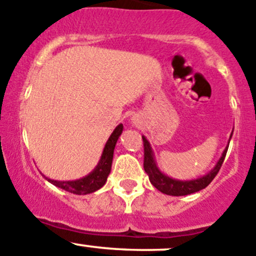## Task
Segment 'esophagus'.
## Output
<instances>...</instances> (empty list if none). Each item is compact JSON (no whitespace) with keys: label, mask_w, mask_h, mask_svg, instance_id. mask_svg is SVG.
Masks as SVG:
<instances>
[{"label":"esophagus","mask_w":256,"mask_h":256,"mask_svg":"<svg viewBox=\"0 0 256 256\" xmlns=\"http://www.w3.org/2000/svg\"><path fill=\"white\" fill-rule=\"evenodd\" d=\"M131 120H132V122L135 124V125H138V124L140 122V120H138V118H136V116H132V118H131Z\"/></svg>","instance_id":"esophagus-1"}]
</instances>
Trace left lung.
Listing matches in <instances>:
<instances>
[{
    "mask_svg": "<svg viewBox=\"0 0 256 256\" xmlns=\"http://www.w3.org/2000/svg\"><path fill=\"white\" fill-rule=\"evenodd\" d=\"M232 135H233V132H232ZM232 135H230V138H232ZM230 138H229V141H230ZM142 140H144V172L147 174V176L150 178V182H151L152 186H154V188H157L160 192L168 196H176V197H178V196L192 194V193H196L198 192V190L207 187L209 183L214 180V177L216 176L219 170H220L229 147V144H226V150L223 151V154H222L219 161L216 162V166H214L207 174H204V176L200 178H196V180H176V178L166 176V174H162V172L160 171V168L157 167L156 160H154V151H152L151 144H150V142L147 141V138H144V136H142Z\"/></svg>",
    "mask_w": 256,
    "mask_h": 256,
    "instance_id": "left-lung-1",
    "label": "left lung"
}]
</instances>
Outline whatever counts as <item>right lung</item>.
Masks as SVG:
<instances>
[{
	"mask_svg": "<svg viewBox=\"0 0 256 256\" xmlns=\"http://www.w3.org/2000/svg\"><path fill=\"white\" fill-rule=\"evenodd\" d=\"M122 124L116 126L115 130L110 135L109 140L105 144L99 164H96V167L88 176L76 180H54L46 176L44 178L48 182H50L52 184L56 186V187L62 188V190H66L69 193H74V194H88V193H92L95 190H100L106 183L108 176H109L110 171H112L114 150H115V144L118 142V138L122 134Z\"/></svg>",
	"mask_w": 256,
	"mask_h": 256,
	"instance_id": "right-lung-1",
	"label": "right lung"
}]
</instances>
